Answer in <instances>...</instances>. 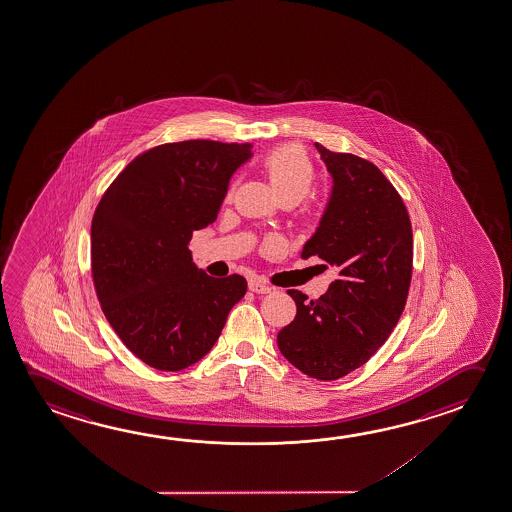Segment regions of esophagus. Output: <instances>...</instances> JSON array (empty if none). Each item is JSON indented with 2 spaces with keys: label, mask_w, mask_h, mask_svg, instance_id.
Returning <instances> with one entry per match:
<instances>
[{
  "label": "esophagus",
  "mask_w": 512,
  "mask_h": 512,
  "mask_svg": "<svg viewBox=\"0 0 512 512\" xmlns=\"http://www.w3.org/2000/svg\"><path fill=\"white\" fill-rule=\"evenodd\" d=\"M248 287H250L252 293L257 294H268L271 293V289H273V287H269V285L266 284V282H262V280H250Z\"/></svg>",
  "instance_id": "esophagus-1"
}]
</instances>
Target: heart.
<instances>
[{
    "label": "heart",
    "mask_w": 512,
    "mask_h": 512,
    "mask_svg": "<svg viewBox=\"0 0 512 512\" xmlns=\"http://www.w3.org/2000/svg\"><path fill=\"white\" fill-rule=\"evenodd\" d=\"M262 166L278 196L287 202H300L310 193L316 180L309 153L298 144H284L268 151Z\"/></svg>",
    "instance_id": "obj_1"
}]
</instances>
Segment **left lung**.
Masks as SVG:
<instances>
[{
  "label": "left lung",
  "instance_id": "8db88e82",
  "mask_svg": "<svg viewBox=\"0 0 512 512\" xmlns=\"http://www.w3.org/2000/svg\"><path fill=\"white\" fill-rule=\"evenodd\" d=\"M316 148L334 187L302 257L325 260L339 275L318 300L287 291L296 316L277 341L294 368L328 382L366 364L402 316L411 287L412 227L402 196L373 162Z\"/></svg>",
  "mask_w": 512,
  "mask_h": 512
}]
</instances>
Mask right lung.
Returning a JSON list of instances; mask_svg holds the SVG:
<instances>
[{
    "label": "right lung",
    "mask_w": 512,
    "mask_h": 512,
    "mask_svg": "<svg viewBox=\"0 0 512 512\" xmlns=\"http://www.w3.org/2000/svg\"><path fill=\"white\" fill-rule=\"evenodd\" d=\"M250 143L193 139L143 151L94 210L91 273L105 318L126 348L160 371L200 361L246 294L241 275L194 266V230L218 218Z\"/></svg>",
    "instance_id": "add662e5"
}]
</instances>
